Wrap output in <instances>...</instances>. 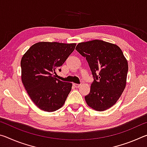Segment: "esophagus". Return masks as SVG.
<instances>
[{
  "label": "esophagus",
  "mask_w": 147,
  "mask_h": 147,
  "mask_svg": "<svg viewBox=\"0 0 147 147\" xmlns=\"http://www.w3.org/2000/svg\"><path fill=\"white\" fill-rule=\"evenodd\" d=\"M73 85L74 87H75L76 88H78L79 87H80V86H81L80 84H73Z\"/></svg>",
  "instance_id": "obj_1"
}]
</instances>
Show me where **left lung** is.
<instances>
[{"instance_id":"1","label":"left lung","mask_w":147,"mask_h":147,"mask_svg":"<svg viewBox=\"0 0 147 147\" xmlns=\"http://www.w3.org/2000/svg\"><path fill=\"white\" fill-rule=\"evenodd\" d=\"M76 50L86 58L94 78L85 96L87 104L96 111L106 110L117 102L125 88L127 60L117 45L98 39L80 43Z\"/></svg>"}]
</instances>
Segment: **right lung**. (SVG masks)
Masks as SVG:
<instances>
[{"mask_svg":"<svg viewBox=\"0 0 147 147\" xmlns=\"http://www.w3.org/2000/svg\"><path fill=\"white\" fill-rule=\"evenodd\" d=\"M76 43L39 42L22 57L21 80L32 102L52 112L63 106L72 84L56 78L59 69L75 49Z\"/></svg>","mask_w":147,"mask_h":147,"instance_id":"right-lung-1","label":"right lung"}]
</instances>
